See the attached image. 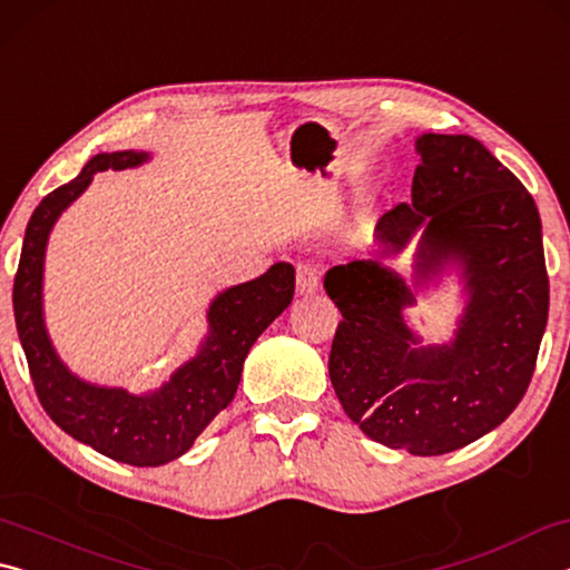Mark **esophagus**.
Returning a JSON list of instances; mask_svg holds the SVG:
<instances>
[{"label":"esophagus","mask_w":570,"mask_h":570,"mask_svg":"<svg viewBox=\"0 0 570 570\" xmlns=\"http://www.w3.org/2000/svg\"><path fill=\"white\" fill-rule=\"evenodd\" d=\"M320 288V272L314 264H298L296 266V292L306 296Z\"/></svg>","instance_id":"obj_1"}]
</instances>
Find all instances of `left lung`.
<instances>
[{
  "instance_id": "8db88e82",
  "label": "left lung",
  "mask_w": 570,
  "mask_h": 570,
  "mask_svg": "<svg viewBox=\"0 0 570 570\" xmlns=\"http://www.w3.org/2000/svg\"><path fill=\"white\" fill-rule=\"evenodd\" d=\"M412 204L377 220L374 254L332 266L330 380L350 420L392 450L430 458L488 435L518 407L548 322L535 200L472 135L422 132ZM419 240L413 282L393 261ZM455 273L463 312L448 343L424 345L409 316Z\"/></svg>"
}]
</instances>
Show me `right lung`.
<instances>
[{"label": "right lung", "mask_w": 570, "mask_h": 570, "mask_svg": "<svg viewBox=\"0 0 570 570\" xmlns=\"http://www.w3.org/2000/svg\"><path fill=\"white\" fill-rule=\"evenodd\" d=\"M148 160L146 150L98 153L80 176L42 198L24 230L12 292L17 334L45 412L77 442L135 468H158L180 458L228 407L248 350L292 304L296 282L294 266L278 262L258 278L218 292L208 304L204 342L156 390L135 394L77 377L60 360L45 324L47 240L65 208L88 190L95 173L138 168Z\"/></svg>", "instance_id": "add662e5"}]
</instances>
